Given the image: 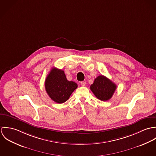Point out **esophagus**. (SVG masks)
<instances>
[{
	"mask_svg": "<svg viewBox=\"0 0 156 156\" xmlns=\"http://www.w3.org/2000/svg\"><path fill=\"white\" fill-rule=\"evenodd\" d=\"M80 84H81V85H82V87H85V86H86V82H85V81H82V82H80Z\"/></svg>",
	"mask_w": 156,
	"mask_h": 156,
	"instance_id": "34e87169",
	"label": "esophagus"
}]
</instances>
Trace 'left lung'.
Segmentation results:
<instances>
[{"label": "left lung", "mask_w": 156, "mask_h": 156, "mask_svg": "<svg viewBox=\"0 0 156 156\" xmlns=\"http://www.w3.org/2000/svg\"><path fill=\"white\" fill-rule=\"evenodd\" d=\"M90 89L98 99L108 101L111 98L116 89V85L110 79L101 75L94 80Z\"/></svg>", "instance_id": "obj_1"}]
</instances>
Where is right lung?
Wrapping results in <instances>:
<instances>
[{"label": "right lung", "mask_w": 156, "mask_h": 156, "mask_svg": "<svg viewBox=\"0 0 156 156\" xmlns=\"http://www.w3.org/2000/svg\"><path fill=\"white\" fill-rule=\"evenodd\" d=\"M77 88L76 83L67 80L63 70L54 67L45 80V88L47 94L57 103L66 102Z\"/></svg>", "instance_id": "obj_1"}]
</instances>
